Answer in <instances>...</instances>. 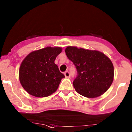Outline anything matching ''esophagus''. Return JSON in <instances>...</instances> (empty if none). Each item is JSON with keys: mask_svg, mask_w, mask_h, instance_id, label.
I'll return each instance as SVG.
<instances>
[{"mask_svg": "<svg viewBox=\"0 0 132 132\" xmlns=\"http://www.w3.org/2000/svg\"><path fill=\"white\" fill-rule=\"evenodd\" d=\"M64 74L65 77H66V78H70V73H69L68 71H65Z\"/></svg>", "mask_w": 132, "mask_h": 132, "instance_id": "34e87169", "label": "esophagus"}]
</instances>
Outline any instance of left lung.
<instances>
[{
  "mask_svg": "<svg viewBox=\"0 0 132 132\" xmlns=\"http://www.w3.org/2000/svg\"><path fill=\"white\" fill-rule=\"evenodd\" d=\"M68 58L77 70L73 87L80 95L88 98L101 96L109 89L114 79V66L111 59L96 50L68 46Z\"/></svg>",
  "mask_w": 132,
  "mask_h": 132,
  "instance_id": "obj_1",
  "label": "left lung"
}]
</instances>
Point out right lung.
<instances>
[{
    "label": "right lung",
    "instance_id": "obj_1",
    "mask_svg": "<svg viewBox=\"0 0 132 132\" xmlns=\"http://www.w3.org/2000/svg\"><path fill=\"white\" fill-rule=\"evenodd\" d=\"M61 52L59 47H47L30 52L23 59L19 67V79L29 94L45 97L57 90L62 78L65 77L54 63Z\"/></svg>",
    "mask_w": 132,
    "mask_h": 132
}]
</instances>
